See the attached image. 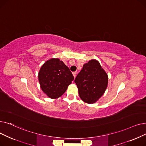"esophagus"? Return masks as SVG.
<instances>
[{"label": "esophagus", "mask_w": 146, "mask_h": 146, "mask_svg": "<svg viewBox=\"0 0 146 146\" xmlns=\"http://www.w3.org/2000/svg\"><path fill=\"white\" fill-rule=\"evenodd\" d=\"M76 74H77V72H73V77H74V78L76 77Z\"/></svg>", "instance_id": "obj_1"}]
</instances>
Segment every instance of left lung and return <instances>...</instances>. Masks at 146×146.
<instances>
[{"mask_svg": "<svg viewBox=\"0 0 146 146\" xmlns=\"http://www.w3.org/2000/svg\"><path fill=\"white\" fill-rule=\"evenodd\" d=\"M74 82L82 100L87 104H94L104 94L108 77L99 61L92 59L83 64Z\"/></svg>", "mask_w": 146, "mask_h": 146, "instance_id": "8db88e82", "label": "left lung"}]
</instances>
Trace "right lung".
<instances>
[{
  "label": "right lung",
  "mask_w": 146,
  "mask_h": 146,
  "mask_svg": "<svg viewBox=\"0 0 146 146\" xmlns=\"http://www.w3.org/2000/svg\"><path fill=\"white\" fill-rule=\"evenodd\" d=\"M73 79L68 67L58 58L46 61L38 73V80L42 90L51 99L58 98L62 95Z\"/></svg>",
  "instance_id": "obj_1"
}]
</instances>
